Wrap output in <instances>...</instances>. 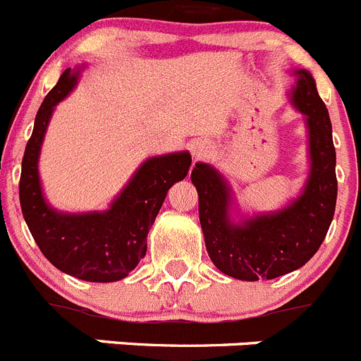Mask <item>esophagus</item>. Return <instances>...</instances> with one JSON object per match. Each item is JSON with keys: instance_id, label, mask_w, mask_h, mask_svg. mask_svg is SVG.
Instances as JSON below:
<instances>
[{"instance_id": "1", "label": "esophagus", "mask_w": 361, "mask_h": 361, "mask_svg": "<svg viewBox=\"0 0 361 361\" xmlns=\"http://www.w3.org/2000/svg\"><path fill=\"white\" fill-rule=\"evenodd\" d=\"M212 152V145H209L206 139H200V141H195L193 145H191V155H193V159H204L208 153Z\"/></svg>"}]
</instances>
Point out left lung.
Segmentation results:
<instances>
[{
  "label": "left lung",
  "mask_w": 361,
  "mask_h": 361,
  "mask_svg": "<svg viewBox=\"0 0 361 361\" xmlns=\"http://www.w3.org/2000/svg\"><path fill=\"white\" fill-rule=\"evenodd\" d=\"M291 101L307 121V183L298 199L279 212L233 224L231 190L209 164L197 162L191 183L199 193V216L212 262L238 280H271L291 273L311 260L324 242L336 206V152L329 111L307 70H296Z\"/></svg>",
  "instance_id": "8db88e82"
}]
</instances>
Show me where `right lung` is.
I'll use <instances>...</instances> for the list:
<instances>
[{
	"label": "right lung",
	"mask_w": 361,
	"mask_h": 361,
	"mask_svg": "<svg viewBox=\"0 0 361 361\" xmlns=\"http://www.w3.org/2000/svg\"><path fill=\"white\" fill-rule=\"evenodd\" d=\"M79 72L66 68L37 110L25 148L19 202L25 222L41 253L59 271L86 282H116L128 276L146 255V237L166 193L191 166L188 152L152 157L141 164L106 212L61 213L43 197L37 159L54 106L68 95Z\"/></svg>",
	"instance_id": "add662e5"
}]
</instances>
